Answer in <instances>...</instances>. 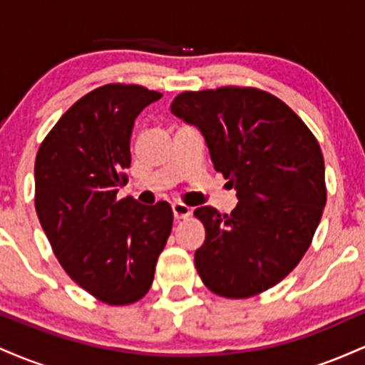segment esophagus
Listing matches in <instances>:
<instances>
[{"label": "esophagus", "mask_w": 365, "mask_h": 365, "mask_svg": "<svg viewBox=\"0 0 365 365\" xmlns=\"http://www.w3.org/2000/svg\"><path fill=\"white\" fill-rule=\"evenodd\" d=\"M171 211H173L175 220H185V217L190 216V207L185 206V204H182V202L171 204Z\"/></svg>", "instance_id": "34e87169"}]
</instances>
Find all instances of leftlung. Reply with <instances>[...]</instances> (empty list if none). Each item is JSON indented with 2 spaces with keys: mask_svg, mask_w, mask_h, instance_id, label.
<instances>
[{
  "mask_svg": "<svg viewBox=\"0 0 365 365\" xmlns=\"http://www.w3.org/2000/svg\"><path fill=\"white\" fill-rule=\"evenodd\" d=\"M171 113L202 133L212 166L237 190L232 215L195 209L206 226L195 250L200 279L226 299L274 287L304 257L326 206L316 137L287 104L259 89L182 92Z\"/></svg>",
  "mask_w": 365,
  "mask_h": 365,
  "instance_id": "8db88e82",
  "label": "left lung"
}]
</instances>
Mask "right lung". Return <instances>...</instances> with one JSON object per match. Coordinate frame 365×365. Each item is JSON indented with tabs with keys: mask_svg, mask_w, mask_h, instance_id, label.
Instances as JSON below:
<instances>
[{
	"mask_svg": "<svg viewBox=\"0 0 365 365\" xmlns=\"http://www.w3.org/2000/svg\"><path fill=\"white\" fill-rule=\"evenodd\" d=\"M163 94L110 83L78 99L36 158V211L58 261L78 287L110 305L142 299L173 226L168 202L116 200L127 183L130 135Z\"/></svg>",
	"mask_w": 365,
	"mask_h": 365,
	"instance_id": "obj_1",
	"label": "right lung"
}]
</instances>
